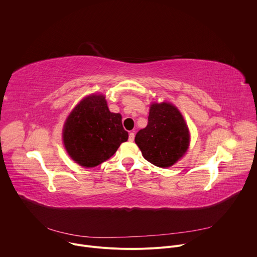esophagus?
<instances>
[{"label":"esophagus","instance_id":"34e87169","mask_svg":"<svg viewBox=\"0 0 257 257\" xmlns=\"http://www.w3.org/2000/svg\"><path fill=\"white\" fill-rule=\"evenodd\" d=\"M134 137H135L134 132H130V133H129V141H133V140H134Z\"/></svg>","mask_w":257,"mask_h":257}]
</instances>
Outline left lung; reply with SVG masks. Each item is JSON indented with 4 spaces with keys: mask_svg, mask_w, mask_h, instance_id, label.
I'll return each mask as SVG.
<instances>
[{
    "mask_svg": "<svg viewBox=\"0 0 257 257\" xmlns=\"http://www.w3.org/2000/svg\"><path fill=\"white\" fill-rule=\"evenodd\" d=\"M190 135L179 109L170 102L151 104L149 123L139 130L135 143L143 158L160 168H169L184 156Z\"/></svg>",
    "mask_w": 257,
    "mask_h": 257,
    "instance_id": "1",
    "label": "left lung"
}]
</instances>
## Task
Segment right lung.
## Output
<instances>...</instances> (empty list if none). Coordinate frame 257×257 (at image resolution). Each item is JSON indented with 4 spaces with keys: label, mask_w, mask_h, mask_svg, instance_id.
Here are the masks:
<instances>
[{
    "label": "right lung",
    "mask_w": 257,
    "mask_h": 257,
    "mask_svg": "<svg viewBox=\"0 0 257 257\" xmlns=\"http://www.w3.org/2000/svg\"><path fill=\"white\" fill-rule=\"evenodd\" d=\"M128 140L122 116L111 113L102 94L84 97L68 116L63 142L70 158L84 168L108 160Z\"/></svg>",
    "instance_id": "obj_1"
}]
</instances>
